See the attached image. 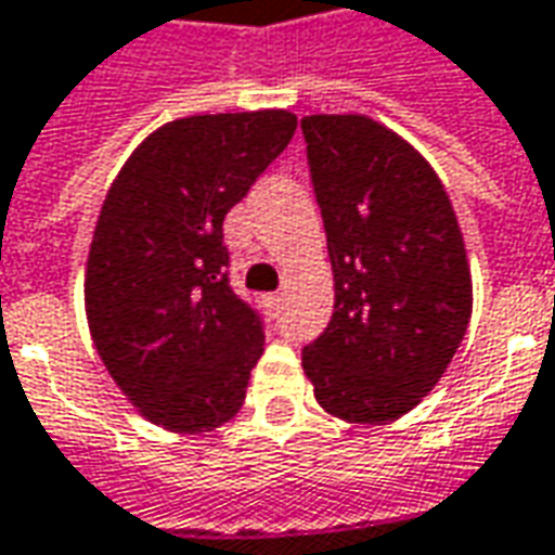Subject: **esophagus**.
<instances>
[{
    "mask_svg": "<svg viewBox=\"0 0 555 555\" xmlns=\"http://www.w3.org/2000/svg\"><path fill=\"white\" fill-rule=\"evenodd\" d=\"M263 304H267V307L270 309H279V304H282V294H267V297H263Z\"/></svg>",
    "mask_w": 555,
    "mask_h": 555,
    "instance_id": "esophagus-1",
    "label": "esophagus"
}]
</instances>
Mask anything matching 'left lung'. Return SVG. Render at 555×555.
I'll list each match as a JSON object with an SVG mask.
<instances>
[{
  "instance_id": "obj_1",
  "label": "left lung",
  "mask_w": 555,
  "mask_h": 555,
  "mask_svg": "<svg viewBox=\"0 0 555 555\" xmlns=\"http://www.w3.org/2000/svg\"><path fill=\"white\" fill-rule=\"evenodd\" d=\"M300 130L334 270V315L304 373L325 413L383 425L440 383L465 337L462 228L431 164L386 124L307 115Z\"/></svg>"
}]
</instances>
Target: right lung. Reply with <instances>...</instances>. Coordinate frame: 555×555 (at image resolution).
Listing matches in <instances>:
<instances>
[{
	"instance_id": "obj_1",
	"label": "right lung",
	"mask_w": 555,
	"mask_h": 555,
	"mask_svg": "<svg viewBox=\"0 0 555 555\" xmlns=\"http://www.w3.org/2000/svg\"><path fill=\"white\" fill-rule=\"evenodd\" d=\"M294 130L285 108L169 120L105 194L85 273L90 337L127 401L167 431H215L246 401L263 327L230 288L224 215Z\"/></svg>"
}]
</instances>
